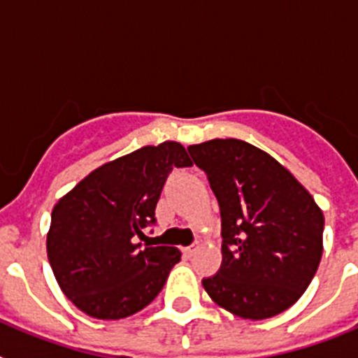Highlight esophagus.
I'll use <instances>...</instances> for the list:
<instances>
[{"mask_svg": "<svg viewBox=\"0 0 358 358\" xmlns=\"http://www.w3.org/2000/svg\"><path fill=\"white\" fill-rule=\"evenodd\" d=\"M195 251H197V245H189V248L182 249V255H185L186 258H192V256L195 255Z\"/></svg>", "mask_w": 358, "mask_h": 358, "instance_id": "obj_1", "label": "esophagus"}]
</instances>
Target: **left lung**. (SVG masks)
Returning <instances> with one entry per match:
<instances>
[{"instance_id":"obj_1","label":"left lung","mask_w":358,"mask_h":358,"mask_svg":"<svg viewBox=\"0 0 358 358\" xmlns=\"http://www.w3.org/2000/svg\"><path fill=\"white\" fill-rule=\"evenodd\" d=\"M222 217V265L202 285L243 319L285 312L310 285L322 256L324 217L314 197L267 152L242 140L189 145Z\"/></svg>"}]
</instances>
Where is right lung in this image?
Instances as JSON below:
<instances>
[{
    "instance_id": "right-lung-1",
    "label": "right lung",
    "mask_w": 358,
    "mask_h": 358,
    "mask_svg": "<svg viewBox=\"0 0 358 358\" xmlns=\"http://www.w3.org/2000/svg\"><path fill=\"white\" fill-rule=\"evenodd\" d=\"M192 166L185 147L164 141L102 164L59 199L46 249L55 280L94 319L143 310L166 283L181 251L138 243L156 224V204L173 169Z\"/></svg>"
}]
</instances>
